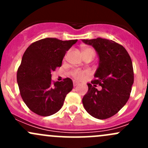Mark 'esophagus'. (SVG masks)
<instances>
[{
  "label": "esophagus",
  "instance_id": "esophagus-1",
  "mask_svg": "<svg viewBox=\"0 0 148 148\" xmlns=\"http://www.w3.org/2000/svg\"><path fill=\"white\" fill-rule=\"evenodd\" d=\"M73 84H74V86H77V85L79 84V83L78 82H77V81H74V82H73Z\"/></svg>",
  "mask_w": 148,
  "mask_h": 148
}]
</instances>
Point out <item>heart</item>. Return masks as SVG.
Segmentation results:
<instances>
[{
  "label": "heart",
  "instance_id": "obj_1",
  "mask_svg": "<svg viewBox=\"0 0 148 148\" xmlns=\"http://www.w3.org/2000/svg\"><path fill=\"white\" fill-rule=\"evenodd\" d=\"M82 53L83 54H91L94 57L95 54V51L91 47H83L82 49ZM87 74V71H81V70H75L74 71H73L72 76L75 79L79 80H81L84 79V77H85V75Z\"/></svg>",
  "mask_w": 148,
  "mask_h": 148
}]
</instances>
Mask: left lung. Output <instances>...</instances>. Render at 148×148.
I'll return each mask as SVG.
<instances>
[{
	"label": "left lung",
	"mask_w": 148,
	"mask_h": 148,
	"mask_svg": "<svg viewBox=\"0 0 148 148\" xmlns=\"http://www.w3.org/2000/svg\"><path fill=\"white\" fill-rule=\"evenodd\" d=\"M93 46L99 57L95 79L87 84L88 91L82 103L92 117L104 120L117 114L129 99L134 82L132 62L126 49L105 38L82 40ZM99 84L102 89L96 88Z\"/></svg>",
	"instance_id": "8db88e82"
}]
</instances>
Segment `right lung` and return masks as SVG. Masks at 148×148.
<instances>
[{
	"instance_id": "obj_1",
	"label": "right lung",
	"mask_w": 148,
	"mask_h": 148,
	"mask_svg": "<svg viewBox=\"0 0 148 148\" xmlns=\"http://www.w3.org/2000/svg\"><path fill=\"white\" fill-rule=\"evenodd\" d=\"M77 41L43 38L31 44L23 53L17 82L23 102L36 114L46 117L56 113L72 90L69 78L52 84L51 72L62 66L66 51Z\"/></svg>"
}]
</instances>
